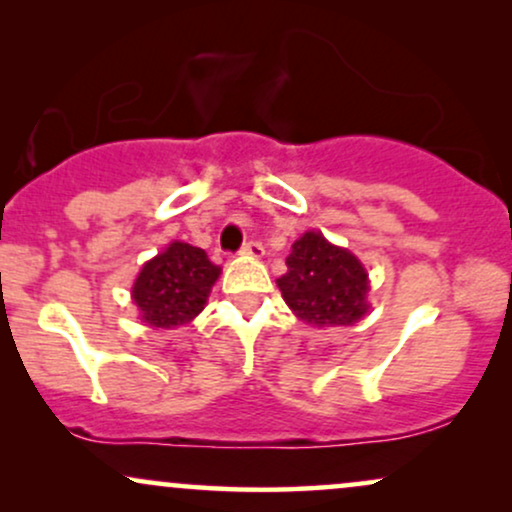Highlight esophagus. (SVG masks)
<instances>
[{"label": "esophagus", "instance_id": "34e87169", "mask_svg": "<svg viewBox=\"0 0 512 512\" xmlns=\"http://www.w3.org/2000/svg\"><path fill=\"white\" fill-rule=\"evenodd\" d=\"M240 255H245V257H255V260H260V257L264 255L262 243H257V240H248V243H245L243 248H240Z\"/></svg>", "mask_w": 512, "mask_h": 512}]
</instances>
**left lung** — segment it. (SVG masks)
<instances>
[{"instance_id": "left-lung-1", "label": "left lung", "mask_w": 512, "mask_h": 512, "mask_svg": "<svg viewBox=\"0 0 512 512\" xmlns=\"http://www.w3.org/2000/svg\"><path fill=\"white\" fill-rule=\"evenodd\" d=\"M286 267L276 286L286 305L308 325L346 327L368 313L366 267L322 233H303L291 245Z\"/></svg>"}]
</instances>
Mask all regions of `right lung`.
I'll list each match as a JSON object with an SVG mask.
<instances>
[{"label":"right lung","instance_id":"add662e5","mask_svg":"<svg viewBox=\"0 0 512 512\" xmlns=\"http://www.w3.org/2000/svg\"><path fill=\"white\" fill-rule=\"evenodd\" d=\"M221 267L195 245L173 240L139 272L132 286V301L149 327L173 330L202 313Z\"/></svg>","mask_w":512,"mask_h":512}]
</instances>
